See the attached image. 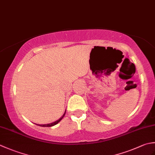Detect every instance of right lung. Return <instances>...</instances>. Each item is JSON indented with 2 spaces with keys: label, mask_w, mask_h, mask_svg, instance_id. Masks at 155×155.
I'll list each match as a JSON object with an SVG mask.
<instances>
[{
  "label": "right lung",
  "mask_w": 155,
  "mask_h": 155,
  "mask_svg": "<svg viewBox=\"0 0 155 155\" xmlns=\"http://www.w3.org/2000/svg\"><path fill=\"white\" fill-rule=\"evenodd\" d=\"M65 113H66V111L64 112V114L62 115V117L61 118H59V119H58V120H57V121L54 122V123H50V124H37V125H38V126H40V127H52V126H54V125L57 124L58 123V122H60V121L61 120L62 118L64 117V116Z\"/></svg>",
  "instance_id": "right-lung-1"
}]
</instances>
